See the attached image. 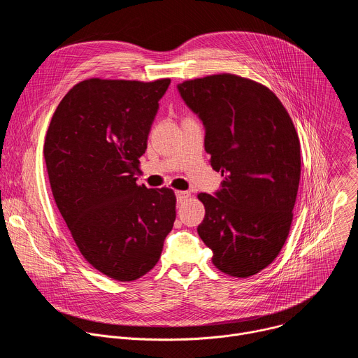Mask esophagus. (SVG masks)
I'll use <instances>...</instances> for the list:
<instances>
[{"mask_svg":"<svg viewBox=\"0 0 358 358\" xmlns=\"http://www.w3.org/2000/svg\"><path fill=\"white\" fill-rule=\"evenodd\" d=\"M189 195H191V194H189L188 191H176V196H177V201H178V202H182V201L188 199Z\"/></svg>","mask_w":358,"mask_h":358,"instance_id":"obj_1","label":"esophagus"}]
</instances>
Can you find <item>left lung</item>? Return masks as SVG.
<instances>
[{
    "mask_svg": "<svg viewBox=\"0 0 358 358\" xmlns=\"http://www.w3.org/2000/svg\"><path fill=\"white\" fill-rule=\"evenodd\" d=\"M178 92L206 127L211 167L224 177L201 192L206 218L196 231L213 264L235 278L257 275L283 248L300 181V141L278 96L232 73L185 80Z\"/></svg>",
    "mask_w": 358,
    "mask_h": 358,
    "instance_id": "8db88e82",
    "label": "left lung"
}]
</instances>
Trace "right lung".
I'll return each mask as SVG.
<instances>
[{"instance_id": "obj_1", "label": "right lung", "mask_w": 358, "mask_h": 358, "mask_svg": "<svg viewBox=\"0 0 358 358\" xmlns=\"http://www.w3.org/2000/svg\"><path fill=\"white\" fill-rule=\"evenodd\" d=\"M170 79L92 78L50 119L43 156L55 202L83 258L131 282L156 266L176 221V194L136 182L138 159Z\"/></svg>"}]
</instances>
